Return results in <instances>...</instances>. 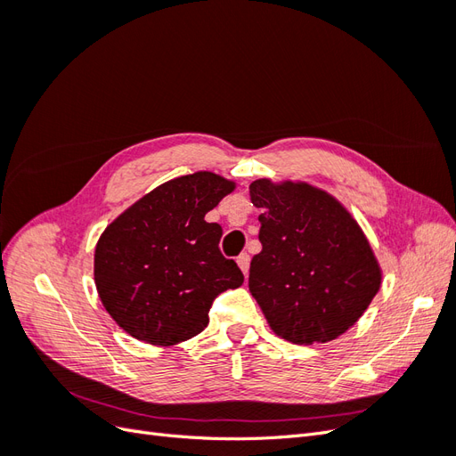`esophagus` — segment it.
Segmentation results:
<instances>
[{"label": "esophagus", "instance_id": "esophagus-1", "mask_svg": "<svg viewBox=\"0 0 456 456\" xmlns=\"http://www.w3.org/2000/svg\"><path fill=\"white\" fill-rule=\"evenodd\" d=\"M249 260H251V256L247 255V253H241L238 258H236V262H238V266L241 268V272L243 273H247L249 272Z\"/></svg>", "mask_w": 456, "mask_h": 456}]
</instances>
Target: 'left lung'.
I'll list each match as a JSON object with an SVG mask.
<instances>
[{
    "label": "left lung",
    "instance_id": "left-lung-1",
    "mask_svg": "<svg viewBox=\"0 0 456 456\" xmlns=\"http://www.w3.org/2000/svg\"><path fill=\"white\" fill-rule=\"evenodd\" d=\"M262 251L249 291L275 335L330 342L360 320L382 285V268L352 213L329 191L302 181L249 184Z\"/></svg>",
    "mask_w": 456,
    "mask_h": 456
}]
</instances>
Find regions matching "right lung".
<instances>
[{
    "instance_id": "right-lung-1",
    "label": "right lung",
    "mask_w": 456,
    "mask_h": 456,
    "mask_svg": "<svg viewBox=\"0 0 456 456\" xmlns=\"http://www.w3.org/2000/svg\"><path fill=\"white\" fill-rule=\"evenodd\" d=\"M236 183L211 171L176 176L148 191L106 226L94 247L102 306L133 338L175 346L209 323L213 300L243 283L218 251L223 228L205 215Z\"/></svg>"
}]
</instances>
